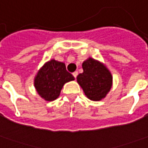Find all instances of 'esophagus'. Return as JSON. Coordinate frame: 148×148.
Returning a JSON list of instances; mask_svg holds the SVG:
<instances>
[{
	"mask_svg": "<svg viewBox=\"0 0 148 148\" xmlns=\"http://www.w3.org/2000/svg\"><path fill=\"white\" fill-rule=\"evenodd\" d=\"M72 75H73V76L75 77V78H76V76H77V75H78V72H74L73 73H72Z\"/></svg>",
	"mask_w": 148,
	"mask_h": 148,
	"instance_id": "34e87169",
	"label": "esophagus"
}]
</instances>
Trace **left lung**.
<instances>
[{
  "instance_id": "left-lung-1",
  "label": "left lung",
  "mask_w": 148,
  "mask_h": 148,
  "mask_svg": "<svg viewBox=\"0 0 148 148\" xmlns=\"http://www.w3.org/2000/svg\"><path fill=\"white\" fill-rule=\"evenodd\" d=\"M82 68L84 72L77 76L76 80L85 96L93 101L105 98L113 85L110 71L103 63L91 57L83 62Z\"/></svg>"
}]
</instances>
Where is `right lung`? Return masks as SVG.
Returning a JSON list of instances; mask_svg holds the SVG:
<instances>
[{"label": "right lung", "instance_id": "right-lung-1", "mask_svg": "<svg viewBox=\"0 0 148 148\" xmlns=\"http://www.w3.org/2000/svg\"><path fill=\"white\" fill-rule=\"evenodd\" d=\"M74 80V76L67 71L64 63L52 59L46 62L38 71L34 85L42 99L52 101L60 97L64 84Z\"/></svg>", "mask_w": 148, "mask_h": 148}]
</instances>
